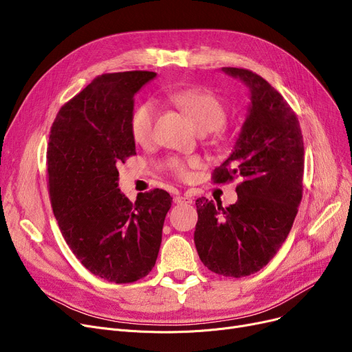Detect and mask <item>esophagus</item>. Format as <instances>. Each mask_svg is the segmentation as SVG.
I'll use <instances>...</instances> for the list:
<instances>
[{
	"label": "esophagus",
	"mask_w": 352,
	"mask_h": 352,
	"mask_svg": "<svg viewBox=\"0 0 352 352\" xmlns=\"http://www.w3.org/2000/svg\"><path fill=\"white\" fill-rule=\"evenodd\" d=\"M174 201L177 202V204H191L192 198L187 197V195H177V197H174Z\"/></svg>",
	"instance_id": "34e87169"
}]
</instances>
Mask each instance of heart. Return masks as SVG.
Here are the masks:
<instances>
[{
  "mask_svg": "<svg viewBox=\"0 0 352 352\" xmlns=\"http://www.w3.org/2000/svg\"><path fill=\"white\" fill-rule=\"evenodd\" d=\"M170 100L186 114L198 131H215L226 122L227 111L221 100L210 91L181 89L173 92ZM155 108L153 104H142L135 109L131 118V134L141 146H150L155 141ZM197 164L195 160H174L170 170L181 179L190 175V168Z\"/></svg>",
  "mask_w": 352,
  "mask_h": 352,
  "instance_id": "b5f03b06",
  "label": "heart"
}]
</instances>
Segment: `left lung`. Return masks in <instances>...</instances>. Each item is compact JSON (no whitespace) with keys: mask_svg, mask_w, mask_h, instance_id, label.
Listing matches in <instances>:
<instances>
[{"mask_svg":"<svg viewBox=\"0 0 352 352\" xmlns=\"http://www.w3.org/2000/svg\"><path fill=\"white\" fill-rule=\"evenodd\" d=\"M251 92L248 116L215 184L239 178L230 207L198 198L194 243L210 271L241 278L265 267L287 239L302 198L304 140L297 116L258 74L224 67Z\"/></svg>","mask_w":352,"mask_h":352,"instance_id":"1","label":"left lung"}]
</instances>
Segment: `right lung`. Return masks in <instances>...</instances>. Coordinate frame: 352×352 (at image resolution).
Wrapping results in <instances>:
<instances>
[{
	"mask_svg": "<svg viewBox=\"0 0 352 352\" xmlns=\"http://www.w3.org/2000/svg\"><path fill=\"white\" fill-rule=\"evenodd\" d=\"M151 71L102 74L61 107L47 146L48 191L68 247L109 283L128 284L154 268L171 195L160 188L129 201L120 164L135 155L134 96Z\"/></svg>",
	"mask_w": 352,
	"mask_h": 352,
	"instance_id": "1",
	"label": "right lung"
}]
</instances>
